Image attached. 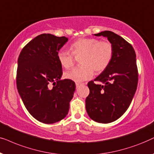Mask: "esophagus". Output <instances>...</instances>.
Wrapping results in <instances>:
<instances>
[{
  "instance_id": "esophagus-1",
  "label": "esophagus",
  "mask_w": 154,
  "mask_h": 154,
  "mask_svg": "<svg viewBox=\"0 0 154 154\" xmlns=\"http://www.w3.org/2000/svg\"><path fill=\"white\" fill-rule=\"evenodd\" d=\"M82 85L83 84H82V83H76V87H77V88H78L79 87H80V86Z\"/></svg>"
}]
</instances>
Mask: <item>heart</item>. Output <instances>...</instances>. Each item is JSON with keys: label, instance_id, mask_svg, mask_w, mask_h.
<instances>
[{"label": "heart", "instance_id": "heart-1", "mask_svg": "<svg viewBox=\"0 0 154 154\" xmlns=\"http://www.w3.org/2000/svg\"><path fill=\"white\" fill-rule=\"evenodd\" d=\"M68 51H59L58 60L65 68L68 69L74 64V56L82 55L81 65L74 67L65 74L66 79L75 82L87 80L94 75V70L99 73L107 68L113 56V46L108 41H99L96 38H82L75 41Z\"/></svg>", "mask_w": 154, "mask_h": 154}]
</instances>
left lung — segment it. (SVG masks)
<instances>
[{
    "instance_id": "left-lung-1",
    "label": "left lung",
    "mask_w": 154,
    "mask_h": 154,
    "mask_svg": "<svg viewBox=\"0 0 154 154\" xmlns=\"http://www.w3.org/2000/svg\"><path fill=\"white\" fill-rule=\"evenodd\" d=\"M95 36H103L113 46L110 65L87 85L89 94L86 98L89 116L100 123H109L120 118L130 106L138 84L136 53L132 45L118 34L104 31Z\"/></svg>"
}]
</instances>
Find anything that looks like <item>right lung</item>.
<instances>
[{
	"label": "right lung",
	"instance_id": "right-lung-1",
	"mask_svg": "<svg viewBox=\"0 0 154 154\" xmlns=\"http://www.w3.org/2000/svg\"><path fill=\"white\" fill-rule=\"evenodd\" d=\"M67 41L65 36L40 34L22 48L18 58V92L29 112L45 124L65 118L75 91L73 81L60 80L62 65L57 55Z\"/></svg>",
	"mask_w": 154,
	"mask_h": 154
}]
</instances>
